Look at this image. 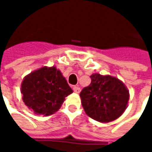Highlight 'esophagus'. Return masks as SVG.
Instances as JSON below:
<instances>
[{"label":"esophagus","mask_w":152,"mask_h":152,"mask_svg":"<svg viewBox=\"0 0 152 152\" xmlns=\"http://www.w3.org/2000/svg\"><path fill=\"white\" fill-rule=\"evenodd\" d=\"M72 89H73V91H74L75 93H76V94H79V93L80 92V89L78 86H73Z\"/></svg>","instance_id":"obj_1"}]
</instances>
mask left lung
<instances>
[{
	"mask_svg": "<svg viewBox=\"0 0 152 152\" xmlns=\"http://www.w3.org/2000/svg\"><path fill=\"white\" fill-rule=\"evenodd\" d=\"M91 83L80 96L85 112L99 122H110L121 116L127 107L129 91L123 83L111 76L93 74Z\"/></svg>",
	"mask_w": 152,
	"mask_h": 152,
	"instance_id": "8db88e82",
	"label": "left lung"
}]
</instances>
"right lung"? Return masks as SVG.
I'll return each instance as SVG.
<instances>
[{"mask_svg":"<svg viewBox=\"0 0 152 152\" xmlns=\"http://www.w3.org/2000/svg\"><path fill=\"white\" fill-rule=\"evenodd\" d=\"M21 93L28 108L36 114L50 115L60 108L72 89L59 70L55 66H44L25 77Z\"/></svg>","mask_w":152,"mask_h":152,"instance_id":"obj_1","label":"right lung"}]
</instances>
